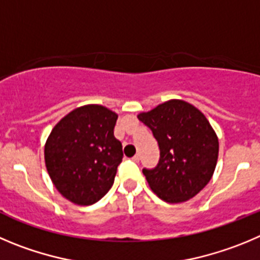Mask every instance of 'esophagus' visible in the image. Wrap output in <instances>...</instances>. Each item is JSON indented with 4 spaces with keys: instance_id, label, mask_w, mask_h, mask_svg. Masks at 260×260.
I'll list each match as a JSON object with an SVG mask.
<instances>
[{
    "instance_id": "esophagus-1",
    "label": "esophagus",
    "mask_w": 260,
    "mask_h": 260,
    "mask_svg": "<svg viewBox=\"0 0 260 260\" xmlns=\"http://www.w3.org/2000/svg\"><path fill=\"white\" fill-rule=\"evenodd\" d=\"M132 160H133V161H136V163H137L138 160H140V155H138V154H136L135 156L132 157Z\"/></svg>"
}]
</instances>
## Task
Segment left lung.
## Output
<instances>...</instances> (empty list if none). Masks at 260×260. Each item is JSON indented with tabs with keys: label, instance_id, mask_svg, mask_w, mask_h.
I'll return each mask as SVG.
<instances>
[{
	"label": "left lung",
	"instance_id": "8db88e82",
	"mask_svg": "<svg viewBox=\"0 0 260 260\" xmlns=\"http://www.w3.org/2000/svg\"><path fill=\"white\" fill-rule=\"evenodd\" d=\"M137 118L152 131L160 149L159 164L142 171L150 188L171 204L198 195L212 179L219 151L209 120L183 100L166 101Z\"/></svg>",
	"mask_w": 260,
	"mask_h": 260
}]
</instances>
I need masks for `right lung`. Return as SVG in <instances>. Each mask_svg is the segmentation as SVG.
Returning <instances> with one entry per match:
<instances>
[{
  "instance_id": "obj_1",
  "label": "right lung",
  "mask_w": 260,
  "mask_h": 260,
  "mask_svg": "<svg viewBox=\"0 0 260 260\" xmlns=\"http://www.w3.org/2000/svg\"><path fill=\"white\" fill-rule=\"evenodd\" d=\"M118 114L103 105H84L60 119L45 145V163L56 190L77 205H92L111 188L122 161L114 137Z\"/></svg>"
}]
</instances>
